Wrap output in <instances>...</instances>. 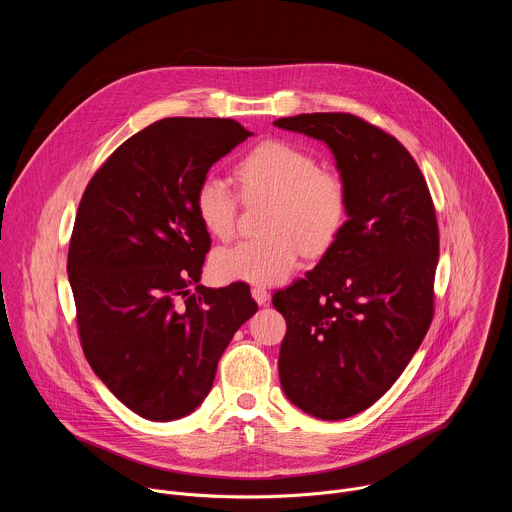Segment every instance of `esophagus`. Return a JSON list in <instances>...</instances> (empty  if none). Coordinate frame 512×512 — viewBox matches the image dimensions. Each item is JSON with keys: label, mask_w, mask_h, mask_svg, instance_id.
Listing matches in <instances>:
<instances>
[{"label": "esophagus", "mask_w": 512, "mask_h": 512, "mask_svg": "<svg viewBox=\"0 0 512 512\" xmlns=\"http://www.w3.org/2000/svg\"><path fill=\"white\" fill-rule=\"evenodd\" d=\"M251 296H253V300L259 304V306H267L269 304V291L265 289V287H253L251 289Z\"/></svg>", "instance_id": "1"}]
</instances>
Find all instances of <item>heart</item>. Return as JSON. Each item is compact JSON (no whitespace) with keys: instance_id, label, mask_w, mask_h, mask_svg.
Listing matches in <instances>:
<instances>
[{"instance_id":"1","label":"heart","mask_w":512,"mask_h":512,"mask_svg":"<svg viewBox=\"0 0 512 512\" xmlns=\"http://www.w3.org/2000/svg\"><path fill=\"white\" fill-rule=\"evenodd\" d=\"M239 194L247 204L267 200L265 237L218 249L212 271L223 281L273 285L287 279L302 253L326 251L348 218V188L340 174L320 168L310 152L281 139L263 141L235 168ZM239 194L225 180L208 174L194 194L202 227L216 239H229L237 227Z\"/></svg>"}]
</instances>
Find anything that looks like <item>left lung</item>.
<instances>
[{"instance_id": "8db88e82", "label": "left lung", "mask_w": 512, "mask_h": 512, "mask_svg": "<svg viewBox=\"0 0 512 512\" xmlns=\"http://www.w3.org/2000/svg\"><path fill=\"white\" fill-rule=\"evenodd\" d=\"M273 125L328 143L348 188V221L320 263L273 294L287 330L279 379L302 411L332 421L379 401L433 320L440 229L427 182L403 145L350 113Z\"/></svg>"}]
</instances>
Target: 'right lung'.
Listing matches in <instances>:
<instances>
[{
    "label": "right lung",
    "mask_w": 512,
    "mask_h": 512,
    "mask_svg": "<svg viewBox=\"0 0 512 512\" xmlns=\"http://www.w3.org/2000/svg\"><path fill=\"white\" fill-rule=\"evenodd\" d=\"M249 135L233 119L156 121L119 145L81 198L66 263L81 346L107 389L145 419L192 413L257 312L247 283L190 294L210 249L196 186Z\"/></svg>",
    "instance_id": "add662e5"
}]
</instances>
